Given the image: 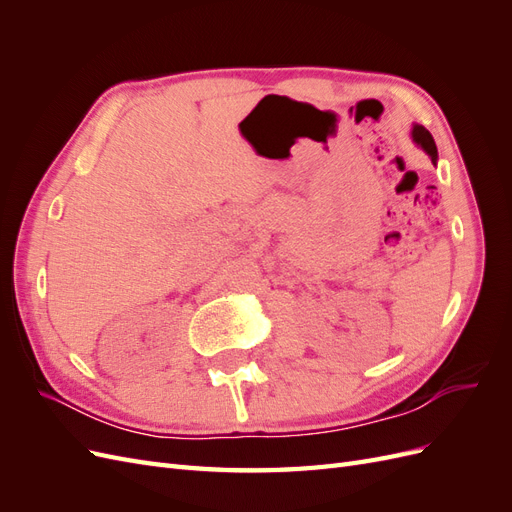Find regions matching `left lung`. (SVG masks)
<instances>
[{
  "label": "left lung",
  "instance_id": "8db88e82",
  "mask_svg": "<svg viewBox=\"0 0 512 512\" xmlns=\"http://www.w3.org/2000/svg\"><path fill=\"white\" fill-rule=\"evenodd\" d=\"M412 141L427 153L433 164L438 162V147H436V143H433V136L429 134V130H425L423 126H414L412 128Z\"/></svg>",
  "mask_w": 512,
  "mask_h": 512
}]
</instances>
